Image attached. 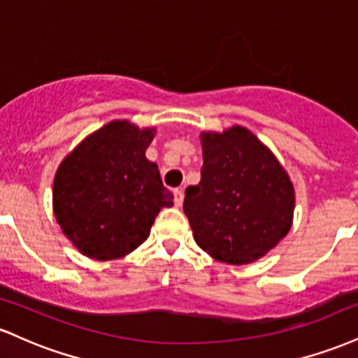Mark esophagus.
Returning <instances> with one entry per match:
<instances>
[{"label":"esophagus","instance_id":"1","mask_svg":"<svg viewBox=\"0 0 358 358\" xmlns=\"http://www.w3.org/2000/svg\"><path fill=\"white\" fill-rule=\"evenodd\" d=\"M173 195H175V205H176V207H182V203H183V192H182V188H175Z\"/></svg>","mask_w":358,"mask_h":358}]
</instances>
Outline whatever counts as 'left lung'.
Listing matches in <instances>:
<instances>
[{
  "label": "left lung",
  "mask_w": 358,
  "mask_h": 358,
  "mask_svg": "<svg viewBox=\"0 0 358 358\" xmlns=\"http://www.w3.org/2000/svg\"><path fill=\"white\" fill-rule=\"evenodd\" d=\"M202 178L185 190L193 239L225 264L257 261L293 225L294 188L273 151L248 127L200 133Z\"/></svg>",
  "instance_id": "obj_1"
}]
</instances>
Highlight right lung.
Returning a JSON list of instances; mask_svg holds the SVG:
<instances>
[{"mask_svg":"<svg viewBox=\"0 0 358 358\" xmlns=\"http://www.w3.org/2000/svg\"><path fill=\"white\" fill-rule=\"evenodd\" d=\"M155 127L116 119L64 158L53 178V213L62 232L96 261L124 257L148 239L173 195L146 158Z\"/></svg>","mask_w":358,"mask_h":358,"instance_id":"1","label":"right lung"}]
</instances>
